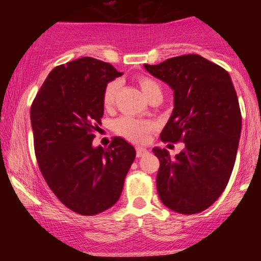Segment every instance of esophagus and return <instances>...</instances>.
<instances>
[{"label": "esophagus", "mask_w": 261, "mask_h": 261, "mask_svg": "<svg viewBox=\"0 0 261 261\" xmlns=\"http://www.w3.org/2000/svg\"><path fill=\"white\" fill-rule=\"evenodd\" d=\"M148 153V151L146 148H143V147H137L136 148V155L139 158H141V157H143V155L145 154H147Z\"/></svg>", "instance_id": "esophagus-1"}]
</instances>
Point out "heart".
I'll use <instances>...</instances> for the list:
<instances>
[{
    "label": "heart",
    "mask_w": 261,
    "mask_h": 261,
    "mask_svg": "<svg viewBox=\"0 0 261 261\" xmlns=\"http://www.w3.org/2000/svg\"><path fill=\"white\" fill-rule=\"evenodd\" d=\"M141 91L146 98H151L154 94H162L161 87L155 81L149 77L141 76L137 79ZM118 81H113L106 86L103 92V104L106 108H110L115 101L116 93L119 91ZM153 128V124L151 121L140 120V119L130 118V116H122V118L116 120L115 130L116 133L120 134L121 136L134 141V142H143L147 139V135L149 131Z\"/></svg>",
    "instance_id": "1"
}]
</instances>
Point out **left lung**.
I'll return each instance as SVG.
<instances>
[{"mask_svg":"<svg viewBox=\"0 0 261 261\" xmlns=\"http://www.w3.org/2000/svg\"><path fill=\"white\" fill-rule=\"evenodd\" d=\"M145 68L174 91V109L161 140L185 145L174 158L164 148L152 149L161 163L158 195L178 214H199L223 193L234 167L242 115L232 80L196 54Z\"/></svg>","mask_w":261,"mask_h":261,"instance_id":"left-lung-1","label":"left lung"}]
</instances>
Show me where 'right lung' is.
Listing matches in <instances>:
<instances>
[{"mask_svg":"<svg viewBox=\"0 0 261 261\" xmlns=\"http://www.w3.org/2000/svg\"><path fill=\"white\" fill-rule=\"evenodd\" d=\"M121 74L93 58L60 65L44 81L31 108L41 174L66 207L85 216L118 201L136 157L121 137H113L107 148L92 145L104 113V88Z\"/></svg>","mask_w":261,"mask_h":261,"instance_id":"1","label":"right lung"}]
</instances>
